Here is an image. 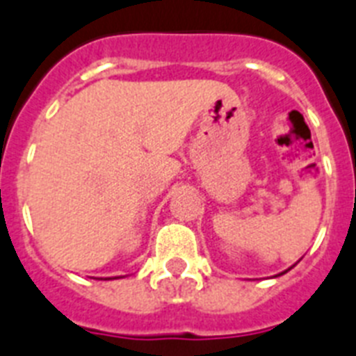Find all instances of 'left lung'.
I'll use <instances>...</instances> for the list:
<instances>
[{
    "mask_svg": "<svg viewBox=\"0 0 356 356\" xmlns=\"http://www.w3.org/2000/svg\"><path fill=\"white\" fill-rule=\"evenodd\" d=\"M293 267H294V265H293ZM287 270H289V268H287ZM287 270H283V273H280L278 276H282V274H285V273H287Z\"/></svg>",
    "mask_w": 356,
    "mask_h": 356,
    "instance_id": "obj_1",
    "label": "left lung"
}]
</instances>
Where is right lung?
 Segmentation results:
<instances>
[{
	"mask_svg": "<svg viewBox=\"0 0 356 356\" xmlns=\"http://www.w3.org/2000/svg\"><path fill=\"white\" fill-rule=\"evenodd\" d=\"M108 280H109V278H108Z\"/></svg>",
	"mask_w": 356,
	"mask_h": 356,
	"instance_id": "obj_1",
	"label": "right lung"
}]
</instances>
